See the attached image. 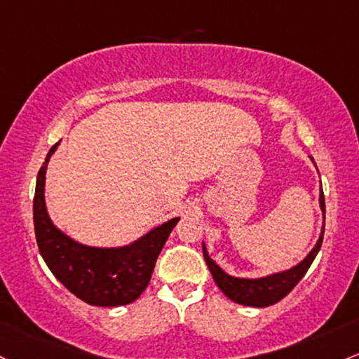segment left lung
Instances as JSON below:
<instances>
[{
  "mask_svg": "<svg viewBox=\"0 0 359 359\" xmlns=\"http://www.w3.org/2000/svg\"><path fill=\"white\" fill-rule=\"evenodd\" d=\"M320 208L322 212L325 215V199L324 192H320ZM322 240H324V228H322V235L318 238L317 245L313 247V250L306 255L305 261H302L298 266H294L293 269L285 271V273H278L273 276H267V278H259V279H240V278H231L228 276L219 266H216V262L208 255L206 247L203 245V254L204 261H206L208 267H210V273L215 279V283L218 285V288L226 294L230 300L240 305H249V306H269L278 303L279 300L286 297L294 286L300 283V279L306 274L309 267L312 266L315 255L318 254L322 247Z\"/></svg>",
  "mask_w": 359,
  "mask_h": 359,
  "instance_id": "obj_1",
  "label": "left lung"
}]
</instances>
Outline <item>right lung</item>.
I'll return each mask as SVG.
<instances>
[{"label": "right lung", "mask_w": 359, "mask_h": 359, "mask_svg": "<svg viewBox=\"0 0 359 359\" xmlns=\"http://www.w3.org/2000/svg\"><path fill=\"white\" fill-rule=\"evenodd\" d=\"M37 175L34 196V228L39 250L47 267L74 297L97 306L133 303L147 290L155 262L179 218L153 228L137 242L122 249H95L66 237L50 222L44 201V180L49 156Z\"/></svg>", "instance_id": "obj_1"}]
</instances>
